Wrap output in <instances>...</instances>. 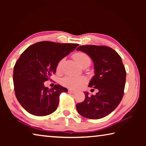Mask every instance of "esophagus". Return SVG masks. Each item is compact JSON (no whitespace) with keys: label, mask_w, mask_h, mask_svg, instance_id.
Here are the masks:
<instances>
[{"label":"esophagus","mask_w":146,"mask_h":146,"mask_svg":"<svg viewBox=\"0 0 146 146\" xmlns=\"http://www.w3.org/2000/svg\"><path fill=\"white\" fill-rule=\"evenodd\" d=\"M68 93H72V94H75V93H76V91H73V90H68Z\"/></svg>","instance_id":"esophagus-1"}]
</instances>
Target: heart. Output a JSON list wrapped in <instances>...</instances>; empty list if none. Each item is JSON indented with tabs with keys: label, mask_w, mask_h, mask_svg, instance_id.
I'll return each mask as SVG.
<instances>
[{
	"label": "heart",
	"mask_w": 146,
	"mask_h": 146,
	"mask_svg": "<svg viewBox=\"0 0 146 146\" xmlns=\"http://www.w3.org/2000/svg\"><path fill=\"white\" fill-rule=\"evenodd\" d=\"M73 58L76 61L78 64L81 66H88L91 63V59L89 56L84 53L78 52L74 54ZM64 60H61L58 62L57 64V70H60L61 68L62 64ZM86 82V79L82 76H66L62 80V84L64 86H66L72 90H78L83 86L84 84Z\"/></svg>",
	"instance_id": "b5f03b06"
}]
</instances>
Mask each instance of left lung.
<instances>
[{
  "mask_svg": "<svg viewBox=\"0 0 146 146\" xmlns=\"http://www.w3.org/2000/svg\"><path fill=\"white\" fill-rule=\"evenodd\" d=\"M90 56L95 75L89 87L97 89L95 95L85 93V100L76 105L78 113L90 119H99L110 114L120 103L123 95L126 71L120 55L112 48L95 45L76 49Z\"/></svg>",
  "mask_w": 146,
  "mask_h": 146,
  "instance_id": "1",
  "label": "left lung"
}]
</instances>
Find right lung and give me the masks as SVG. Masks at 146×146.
Here are the masks:
<instances>
[{"mask_svg": "<svg viewBox=\"0 0 146 146\" xmlns=\"http://www.w3.org/2000/svg\"><path fill=\"white\" fill-rule=\"evenodd\" d=\"M78 46L42 41L29 46L21 54L13 68L15 93L29 113L41 117L56 110L59 96L68 90L58 84L49 89L44 82L55 73L58 62Z\"/></svg>", "mask_w": 146, "mask_h": 146, "instance_id": "add662e5", "label": "right lung"}]
</instances>
